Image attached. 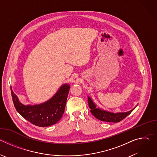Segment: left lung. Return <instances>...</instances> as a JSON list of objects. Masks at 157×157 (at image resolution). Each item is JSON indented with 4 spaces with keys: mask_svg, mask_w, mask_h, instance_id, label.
<instances>
[{
    "mask_svg": "<svg viewBox=\"0 0 157 157\" xmlns=\"http://www.w3.org/2000/svg\"><path fill=\"white\" fill-rule=\"evenodd\" d=\"M89 107L91 109V114L98 119L108 122H119L125 119L128 116L135 108L127 113H113L110 112L101 110L99 108H96L95 104L90 98H88Z\"/></svg>",
    "mask_w": 157,
    "mask_h": 157,
    "instance_id": "obj_1",
    "label": "left lung"
}]
</instances>
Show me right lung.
I'll return each mask as SVG.
<instances>
[{"label":"right lung","mask_w":157,"mask_h":157,"mask_svg":"<svg viewBox=\"0 0 157 157\" xmlns=\"http://www.w3.org/2000/svg\"><path fill=\"white\" fill-rule=\"evenodd\" d=\"M70 85H63L56 94L49 101L38 105H24L18 101L11 89L14 106L18 113L35 125L48 127L58 122L61 118L70 91Z\"/></svg>","instance_id":"obj_1"}]
</instances>
